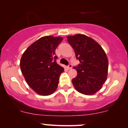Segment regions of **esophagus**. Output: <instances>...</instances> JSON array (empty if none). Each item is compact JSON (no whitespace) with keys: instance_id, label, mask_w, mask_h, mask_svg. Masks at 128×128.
Instances as JSON below:
<instances>
[{"instance_id":"34e87169","label":"esophagus","mask_w":128,"mask_h":128,"mask_svg":"<svg viewBox=\"0 0 128 128\" xmlns=\"http://www.w3.org/2000/svg\"><path fill=\"white\" fill-rule=\"evenodd\" d=\"M67 68H68V69H72V64H69V65L67 66Z\"/></svg>"}]
</instances>
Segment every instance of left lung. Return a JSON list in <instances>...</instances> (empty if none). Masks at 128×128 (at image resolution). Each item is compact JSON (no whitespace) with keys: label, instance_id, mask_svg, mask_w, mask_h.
<instances>
[{"label":"left lung","instance_id":"1","mask_svg":"<svg viewBox=\"0 0 128 128\" xmlns=\"http://www.w3.org/2000/svg\"><path fill=\"white\" fill-rule=\"evenodd\" d=\"M76 58L80 61L77 76L72 79L74 88L80 93L92 96L102 88L106 80L108 60L104 50L94 40L84 34L67 36Z\"/></svg>","mask_w":128,"mask_h":128}]
</instances>
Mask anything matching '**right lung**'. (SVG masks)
<instances>
[{"mask_svg": "<svg viewBox=\"0 0 128 128\" xmlns=\"http://www.w3.org/2000/svg\"><path fill=\"white\" fill-rule=\"evenodd\" d=\"M62 40L61 36H42L29 46L22 56V74L38 94L49 96L58 87L64 68L56 62L55 49Z\"/></svg>", "mask_w": 128, "mask_h": 128, "instance_id": "obj_1", "label": "right lung"}]
</instances>
